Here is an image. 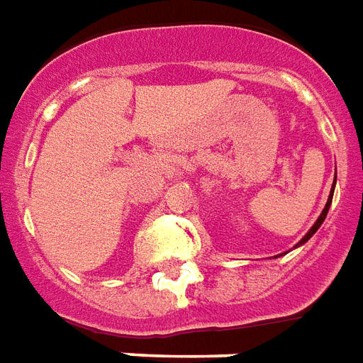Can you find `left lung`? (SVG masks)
<instances>
[{
    "label": "left lung",
    "instance_id": "1",
    "mask_svg": "<svg viewBox=\"0 0 363 363\" xmlns=\"http://www.w3.org/2000/svg\"><path fill=\"white\" fill-rule=\"evenodd\" d=\"M335 184H337V171H335V181H333L331 194H329V198H327V203H325V208H323V211H321V216L318 217V221H315V223H313V225H311V229L308 230V233H306L304 238H302V240H300V242H298L296 246H294V248H298V246H302V244H306V242H308V240H310L311 236H313V235H315V233H318V229H319V227H321V223H323V221H325V217H327V211H329V208H331L333 192H335ZM284 254H286V252H284ZM279 256H283V254H279ZM279 256H275V257H279Z\"/></svg>",
    "mask_w": 363,
    "mask_h": 363
}]
</instances>
